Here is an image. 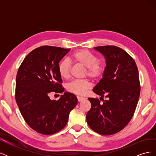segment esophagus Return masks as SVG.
Here are the masks:
<instances>
[{
    "instance_id": "esophagus-1",
    "label": "esophagus",
    "mask_w": 156,
    "mask_h": 156,
    "mask_svg": "<svg viewBox=\"0 0 156 156\" xmlns=\"http://www.w3.org/2000/svg\"><path fill=\"white\" fill-rule=\"evenodd\" d=\"M85 98H83V97H80V96H77V100H78V101L79 102H81L83 100H85Z\"/></svg>"
}]
</instances>
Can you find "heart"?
I'll use <instances>...</instances> for the list:
<instances>
[{"label":"heart","instance_id":"1","mask_svg":"<svg viewBox=\"0 0 156 156\" xmlns=\"http://www.w3.org/2000/svg\"><path fill=\"white\" fill-rule=\"evenodd\" d=\"M70 58L73 62L83 65L85 67L84 75L92 79L101 77L104 72V64L98 60L96 55L87 49H81L74 52ZM71 64L68 60H63L59 63L58 71L62 79H68L69 76ZM91 88V83L87 79L75 80L69 83L67 90L79 96H83Z\"/></svg>","mask_w":156,"mask_h":156}]
</instances>
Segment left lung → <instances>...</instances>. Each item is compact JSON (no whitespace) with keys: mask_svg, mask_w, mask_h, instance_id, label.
<instances>
[{"mask_svg":"<svg viewBox=\"0 0 156 156\" xmlns=\"http://www.w3.org/2000/svg\"><path fill=\"white\" fill-rule=\"evenodd\" d=\"M105 58L106 66L102 78L93 92L101 98H89L91 108L87 114L89 127L96 133L110 135L118 133L129 123L135 111L140 96L137 66L125 51L113 45L94 48Z\"/></svg>","mask_w":156,"mask_h":156,"instance_id":"8db88e82","label":"left lung"}]
</instances>
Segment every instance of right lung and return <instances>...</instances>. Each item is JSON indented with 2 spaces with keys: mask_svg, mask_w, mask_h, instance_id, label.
I'll list each match as a JSON object with an SVG mask.
<instances>
[{
  "mask_svg": "<svg viewBox=\"0 0 156 156\" xmlns=\"http://www.w3.org/2000/svg\"><path fill=\"white\" fill-rule=\"evenodd\" d=\"M70 49L41 46L28 54L16 76V100L27 124L37 133L52 135L66 125L70 111L77 105L74 94L65 92L58 101L50 93L64 91L58 66Z\"/></svg>",
  "mask_w": 156,
  "mask_h": 156,
  "instance_id": "1",
  "label": "right lung"
}]
</instances>
